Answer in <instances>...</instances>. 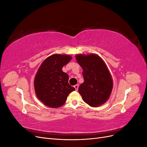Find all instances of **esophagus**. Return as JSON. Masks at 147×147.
Here are the masks:
<instances>
[{"label":"esophagus","mask_w":147,"mask_h":147,"mask_svg":"<svg viewBox=\"0 0 147 147\" xmlns=\"http://www.w3.org/2000/svg\"><path fill=\"white\" fill-rule=\"evenodd\" d=\"M78 86H79L78 84H75V85L74 86V88H75V90H76V91H77V90H78Z\"/></svg>","instance_id":"34e87169"}]
</instances>
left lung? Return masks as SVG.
<instances>
[{"label":"left lung","instance_id":"obj_1","mask_svg":"<svg viewBox=\"0 0 147 147\" xmlns=\"http://www.w3.org/2000/svg\"><path fill=\"white\" fill-rule=\"evenodd\" d=\"M83 69L84 82L78 92L84 102L92 107H97L108 100L113 89L112 75L104 60L96 54L75 56Z\"/></svg>","mask_w":147,"mask_h":147}]
</instances>
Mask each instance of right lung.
I'll return each mask as SVG.
<instances>
[{
	"label": "right lung",
	"instance_id": "add662e5",
	"mask_svg": "<svg viewBox=\"0 0 147 147\" xmlns=\"http://www.w3.org/2000/svg\"><path fill=\"white\" fill-rule=\"evenodd\" d=\"M72 58L68 55H52L40 66L34 78V90L37 98L46 106L60 107L75 90L69 84V75L62 70Z\"/></svg>",
	"mask_w": 147,
	"mask_h": 147
}]
</instances>
